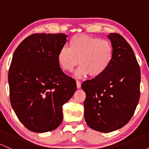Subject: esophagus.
<instances>
[{
  "instance_id": "1",
  "label": "esophagus",
  "mask_w": 149,
  "mask_h": 149,
  "mask_svg": "<svg viewBox=\"0 0 149 149\" xmlns=\"http://www.w3.org/2000/svg\"><path fill=\"white\" fill-rule=\"evenodd\" d=\"M76 86L78 89L80 88V86H81V83H80V81H78V80H76Z\"/></svg>"
}]
</instances>
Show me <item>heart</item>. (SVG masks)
Here are the masks:
<instances>
[{"label": "heart", "instance_id": "b5f03b06", "mask_svg": "<svg viewBox=\"0 0 149 149\" xmlns=\"http://www.w3.org/2000/svg\"><path fill=\"white\" fill-rule=\"evenodd\" d=\"M113 57V47L107 40H101L87 34H77L71 38L69 47H63L57 55L58 64L66 72H71L78 64L75 76L83 78L102 76L107 71Z\"/></svg>", "mask_w": 149, "mask_h": 149}]
</instances>
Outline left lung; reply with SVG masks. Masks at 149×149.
<instances>
[{"mask_svg": "<svg viewBox=\"0 0 149 149\" xmlns=\"http://www.w3.org/2000/svg\"><path fill=\"white\" fill-rule=\"evenodd\" d=\"M113 60L102 76L83 82L85 120L101 132L123 127L132 117L140 97V68L133 49L122 36L109 33Z\"/></svg>", "mask_w": 149, "mask_h": 149, "instance_id": "obj_1", "label": "left lung"}]
</instances>
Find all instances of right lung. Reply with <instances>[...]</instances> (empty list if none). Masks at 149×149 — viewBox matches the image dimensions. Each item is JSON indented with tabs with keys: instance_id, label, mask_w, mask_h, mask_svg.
<instances>
[{
	"instance_id": "add662e5",
	"label": "right lung",
	"mask_w": 149,
	"mask_h": 149,
	"mask_svg": "<svg viewBox=\"0 0 149 149\" xmlns=\"http://www.w3.org/2000/svg\"><path fill=\"white\" fill-rule=\"evenodd\" d=\"M64 33H35L15 49L8 73L10 99L18 119L29 130H55L63 120L62 106L76 90L57 55L66 42Z\"/></svg>"
}]
</instances>
